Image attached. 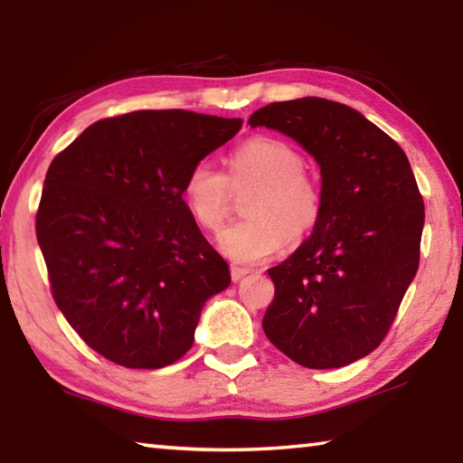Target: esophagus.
Returning a JSON list of instances; mask_svg holds the SVG:
<instances>
[{"instance_id":"esophagus-1","label":"esophagus","mask_w":463,"mask_h":463,"mask_svg":"<svg viewBox=\"0 0 463 463\" xmlns=\"http://www.w3.org/2000/svg\"><path fill=\"white\" fill-rule=\"evenodd\" d=\"M249 273L247 268H237V265H231V278L232 281H241Z\"/></svg>"}]
</instances>
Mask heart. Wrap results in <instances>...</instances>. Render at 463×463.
Here are the masks:
<instances>
[{
    "instance_id": "heart-1",
    "label": "heart",
    "mask_w": 463,
    "mask_h": 463,
    "mask_svg": "<svg viewBox=\"0 0 463 463\" xmlns=\"http://www.w3.org/2000/svg\"><path fill=\"white\" fill-rule=\"evenodd\" d=\"M307 161L298 148L281 138L255 137L237 146L229 159V177L213 163L200 161L187 171L184 200L195 222L208 231L222 224L229 206V179L232 185L257 182L260 190L249 195V218L218 234V247L239 263L269 260L288 245L315 229L320 214V192L304 175Z\"/></svg>"
}]
</instances>
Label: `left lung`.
<instances>
[{
  "mask_svg": "<svg viewBox=\"0 0 463 463\" xmlns=\"http://www.w3.org/2000/svg\"><path fill=\"white\" fill-rule=\"evenodd\" d=\"M249 124L296 140L323 182L312 234L268 269L276 296L263 331L310 370L354 364L386 336L419 269L425 203L411 163L386 132L339 101H273Z\"/></svg>",
  "mask_w": 463,
  "mask_h": 463,
  "instance_id": "8db88e82",
  "label": "left lung"
}]
</instances>
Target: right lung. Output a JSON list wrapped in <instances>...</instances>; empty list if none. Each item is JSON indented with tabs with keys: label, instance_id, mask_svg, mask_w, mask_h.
I'll list each match as a JSON object with an SVG mask.
<instances>
[{
	"label": "right lung",
	"instance_id": "1",
	"mask_svg": "<svg viewBox=\"0 0 463 463\" xmlns=\"http://www.w3.org/2000/svg\"><path fill=\"white\" fill-rule=\"evenodd\" d=\"M241 118L140 109L85 128L46 171L36 237L54 302L109 362L159 370L194 343L231 271L184 202L187 171Z\"/></svg>",
	"mask_w": 463,
	"mask_h": 463
}]
</instances>
